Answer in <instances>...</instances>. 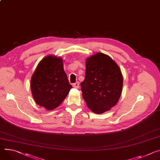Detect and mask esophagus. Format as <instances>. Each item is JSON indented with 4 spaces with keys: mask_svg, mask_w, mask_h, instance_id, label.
Returning <instances> with one entry per match:
<instances>
[{
    "mask_svg": "<svg viewBox=\"0 0 160 160\" xmlns=\"http://www.w3.org/2000/svg\"><path fill=\"white\" fill-rule=\"evenodd\" d=\"M79 85H80L79 82H76V83H75L73 84V88L78 89V88H79Z\"/></svg>",
    "mask_w": 160,
    "mask_h": 160,
    "instance_id": "obj_1",
    "label": "esophagus"
}]
</instances>
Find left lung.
<instances>
[{
    "mask_svg": "<svg viewBox=\"0 0 160 160\" xmlns=\"http://www.w3.org/2000/svg\"><path fill=\"white\" fill-rule=\"evenodd\" d=\"M85 67L81 90L87 106L96 113L110 110L117 104L122 93L121 69L110 57L100 52L88 57Z\"/></svg>",
    "mask_w": 160,
    "mask_h": 160,
    "instance_id": "obj_1",
    "label": "left lung"
}]
</instances>
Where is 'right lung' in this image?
<instances>
[{
  "mask_svg": "<svg viewBox=\"0 0 160 160\" xmlns=\"http://www.w3.org/2000/svg\"><path fill=\"white\" fill-rule=\"evenodd\" d=\"M72 88L60 57L47 55L39 62L31 80L35 102L48 110L59 107Z\"/></svg>",
  "mask_w": 160,
  "mask_h": 160,
  "instance_id": "obj_1",
  "label": "right lung"
}]
</instances>
